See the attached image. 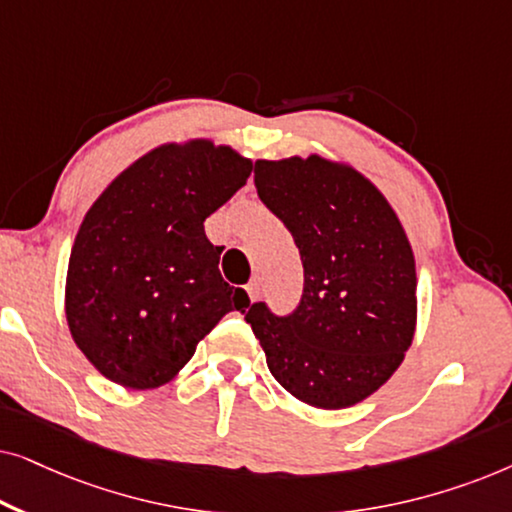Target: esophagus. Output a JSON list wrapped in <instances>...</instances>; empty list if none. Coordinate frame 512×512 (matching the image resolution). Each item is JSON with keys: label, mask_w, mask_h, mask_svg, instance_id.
<instances>
[{"label": "esophagus", "mask_w": 512, "mask_h": 512, "mask_svg": "<svg viewBox=\"0 0 512 512\" xmlns=\"http://www.w3.org/2000/svg\"><path fill=\"white\" fill-rule=\"evenodd\" d=\"M247 296H249L251 303H254V300L258 298V282H251V284H247Z\"/></svg>", "instance_id": "34e87169"}]
</instances>
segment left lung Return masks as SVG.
<instances>
[{"label": "left lung", "instance_id": "1", "mask_svg": "<svg viewBox=\"0 0 512 512\" xmlns=\"http://www.w3.org/2000/svg\"><path fill=\"white\" fill-rule=\"evenodd\" d=\"M256 188L291 230L305 270L298 310L247 319L293 398L340 410L375 394L412 345L417 268L394 207L352 165L310 153L256 160Z\"/></svg>", "mask_w": 512, "mask_h": 512}]
</instances>
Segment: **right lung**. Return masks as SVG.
<instances>
[{
  "mask_svg": "<svg viewBox=\"0 0 512 512\" xmlns=\"http://www.w3.org/2000/svg\"><path fill=\"white\" fill-rule=\"evenodd\" d=\"M251 158L198 137L160 144L83 216L65 282L69 333L107 380L158 389L249 296L219 272L205 219L247 184Z\"/></svg>",
  "mask_w": 512,
  "mask_h": 512,
  "instance_id": "right-lung-1",
  "label": "right lung"
}]
</instances>
